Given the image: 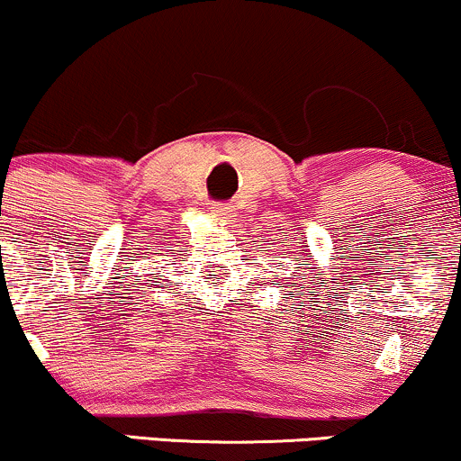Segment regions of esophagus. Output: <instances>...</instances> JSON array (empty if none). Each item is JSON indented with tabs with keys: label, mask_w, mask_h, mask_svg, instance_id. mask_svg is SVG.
I'll use <instances>...</instances> for the list:
<instances>
[{
	"label": "esophagus",
	"mask_w": 461,
	"mask_h": 461,
	"mask_svg": "<svg viewBox=\"0 0 461 461\" xmlns=\"http://www.w3.org/2000/svg\"><path fill=\"white\" fill-rule=\"evenodd\" d=\"M212 212L216 216H227V214H230V205H227V203H212Z\"/></svg>",
	"instance_id": "esophagus-1"
}]
</instances>
